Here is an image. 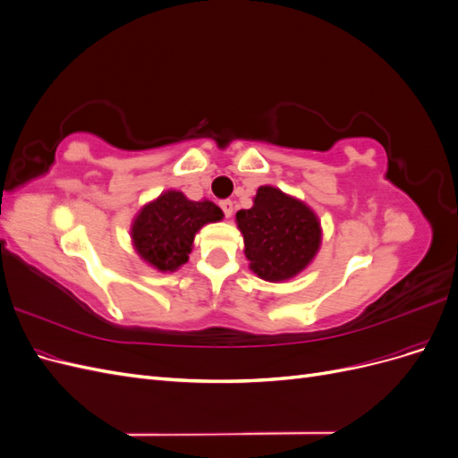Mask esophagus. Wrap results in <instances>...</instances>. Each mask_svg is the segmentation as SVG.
<instances>
[{
	"instance_id": "34e87169",
	"label": "esophagus",
	"mask_w": 458,
	"mask_h": 458,
	"mask_svg": "<svg viewBox=\"0 0 458 458\" xmlns=\"http://www.w3.org/2000/svg\"><path fill=\"white\" fill-rule=\"evenodd\" d=\"M219 206H221V210H224L225 217H231V216H233V202H231V200H221Z\"/></svg>"
}]
</instances>
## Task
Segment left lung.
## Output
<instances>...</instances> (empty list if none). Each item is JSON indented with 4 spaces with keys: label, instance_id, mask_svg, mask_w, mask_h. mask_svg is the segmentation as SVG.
I'll return each instance as SVG.
<instances>
[{
    "label": "left lung",
    "instance_id": "1",
    "mask_svg": "<svg viewBox=\"0 0 458 458\" xmlns=\"http://www.w3.org/2000/svg\"><path fill=\"white\" fill-rule=\"evenodd\" d=\"M244 256L252 273L284 283L306 269L323 242L321 221L311 208L281 189L261 185L250 210L237 212Z\"/></svg>",
    "mask_w": 458,
    "mask_h": 458
}]
</instances>
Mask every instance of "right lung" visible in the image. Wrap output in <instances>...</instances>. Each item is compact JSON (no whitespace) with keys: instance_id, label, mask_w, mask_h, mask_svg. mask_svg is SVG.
Returning a JSON list of instances; mask_svg holds the SVG:
<instances>
[{"instance_id":"right-lung-1","label":"right lung","mask_w":458,"mask_h":458,"mask_svg":"<svg viewBox=\"0 0 458 458\" xmlns=\"http://www.w3.org/2000/svg\"><path fill=\"white\" fill-rule=\"evenodd\" d=\"M224 219L212 200H189L182 191H164L147 202L131 221L133 250L147 266L160 273H174L189 261L197 233Z\"/></svg>"}]
</instances>
